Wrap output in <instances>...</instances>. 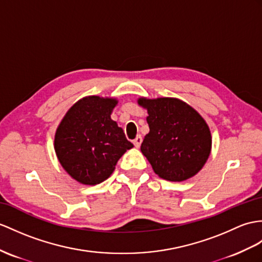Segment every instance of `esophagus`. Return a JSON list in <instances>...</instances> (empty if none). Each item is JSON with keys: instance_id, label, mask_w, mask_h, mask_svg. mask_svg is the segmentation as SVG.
<instances>
[{"instance_id": "esophagus-1", "label": "esophagus", "mask_w": 262, "mask_h": 262, "mask_svg": "<svg viewBox=\"0 0 262 262\" xmlns=\"http://www.w3.org/2000/svg\"><path fill=\"white\" fill-rule=\"evenodd\" d=\"M142 143V137L138 136L135 140H133V144H135L136 148H140V145Z\"/></svg>"}]
</instances>
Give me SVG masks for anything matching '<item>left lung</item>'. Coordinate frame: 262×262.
I'll list each match as a JSON object with an SVG mask.
<instances>
[{
  "label": "left lung",
  "mask_w": 262,
  "mask_h": 262,
  "mask_svg": "<svg viewBox=\"0 0 262 262\" xmlns=\"http://www.w3.org/2000/svg\"><path fill=\"white\" fill-rule=\"evenodd\" d=\"M148 111L150 131L141 144L142 155L153 171L168 181H184L195 176L211 152L212 138L200 113L177 98H139Z\"/></svg>",
  "instance_id": "obj_1"
}]
</instances>
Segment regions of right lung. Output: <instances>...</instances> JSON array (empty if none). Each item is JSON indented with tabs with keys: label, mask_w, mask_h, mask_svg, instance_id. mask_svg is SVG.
Segmentation results:
<instances>
[{
	"label": "right lung",
	"mask_w": 262,
	"mask_h": 262,
	"mask_svg": "<svg viewBox=\"0 0 262 262\" xmlns=\"http://www.w3.org/2000/svg\"><path fill=\"white\" fill-rule=\"evenodd\" d=\"M116 98L89 95L63 117L54 136L57 160L67 173L82 184L106 180L126 150L133 148L123 130L111 119Z\"/></svg>",
	"instance_id": "right-lung-1"
}]
</instances>
